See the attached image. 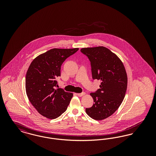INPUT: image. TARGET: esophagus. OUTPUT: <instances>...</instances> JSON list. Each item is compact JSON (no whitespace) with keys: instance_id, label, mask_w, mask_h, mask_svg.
<instances>
[{"instance_id":"1","label":"esophagus","mask_w":156,"mask_h":156,"mask_svg":"<svg viewBox=\"0 0 156 156\" xmlns=\"http://www.w3.org/2000/svg\"><path fill=\"white\" fill-rule=\"evenodd\" d=\"M85 94V92H82V93L77 94V95H78V97H82V96H83Z\"/></svg>"}]
</instances>
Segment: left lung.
<instances>
[{"label": "left lung", "instance_id": "1", "mask_svg": "<svg viewBox=\"0 0 156 156\" xmlns=\"http://www.w3.org/2000/svg\"><path fill=\"white\" fill-rule=\"evenodd\" d=\"M81 52L90 62L93 80L101 81L100 88L90 95L94 104L85 111L91 118L100 120L111 116L125 96L127 77L120 59L104 47L83 48Z\"/></svg>", "mask_w": 156, "mask_h": 156}]
</instances>
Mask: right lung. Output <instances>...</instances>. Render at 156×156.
<instances>
[{
    "instance_id": "obj_1",
    "label": "right lung",
    "mask_w": 156,
    "mask_h": 156,
    "mask_svg": "<svg viewBox=\"0 0 156 156\" xmlns=\"http://www.w3.org/2000/svg\"><path fill=\"white\" fill-rule=\"evenodd\" d=\"M78 50L51 49L37 57L29 67L26 76L27 95L38 112L48 119L61 116L73 96L62 88H55L58 85L56 78L61 76L62 64Z\"/></svg>"
}]
</instances>
